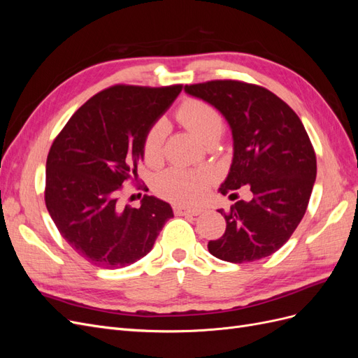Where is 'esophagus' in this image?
<instances>
[{"mask_svg":"<svg viewBox=\"0 0 358 358\" xmlns=\"http://www.w3.org/2000/svg\"><path fill=\"white\" fill-rule=\"evenodd\" d=\"M173 210H175L176 215H191V216H197L203 213V208H189V206H180V204L173 206Z\"/></svg>","mask_w":358,"mask_h":358,"instance_id":"1","label":"esophagus"}]
</instances>
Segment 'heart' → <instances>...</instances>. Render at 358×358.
<instances>
[{"instance_id": "b5f03b06", "label": "heart", "mask_w": 358, "mask_h": 358, "mask_svg": "<svg viewBox=\"0 0 358 358\" xmlns=\"http://www.w3.org/2000/svg\"><path fill=\"white\" fill-rule=\"evenodd\" d=\"M178 122L209 145L216 142L222 134L224 122L218 110L210 104L200 100L183 101L175 113ZM169 124L158 119L148 128L143 137L142 152L150 166H157L164 158L166 140L169 136ZM209 183V175L201 171H189L183 169H170L157 178L155 191L161 197L171 201H196Z\"/></svg>"}]
</instances>
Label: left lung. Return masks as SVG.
<instances>
[{"mask_svg": "<svg viewBox=\"0 0 358 358\" xmlns=\"http://www.w3.org/2000/svg\"><path fill=\"white\" fill-rule=\"evenodd\" d=\"M185 92L213 106L233 134V161L220 192L248 187L249 201L220 209L227 227L209 252L229 263H249L282 246L306 212L317 157L300 117L263 86L239 80L185 85ZM236 194H230V197Z\"/></svg>", "mask_w": 358, "mask_h": 358, "instance_id": "obj_1", "label": "left lung"}]
</instances>
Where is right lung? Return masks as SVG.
Wrapping results in <instances>:
<instances>
[{"instance_id": "right-lung-1", "label": "right lung", "mask_w": 358, "mask_h": 358, "mask_svg": "<svg viewBox=\"0 0 358 358\" xmlns=\"http://www.w3.org/2000/svg\"><path fill=\"white\" fill-rule=\"evenodd\" d=\"M180 91L182 85L112 86L86 101L53 140L46 208L67 243L96 267L136 263L173 218L166 201L145 194L140 208H133L119 201V192L125 180H137L148 128Z\"/></svg>"}]
</instances>
